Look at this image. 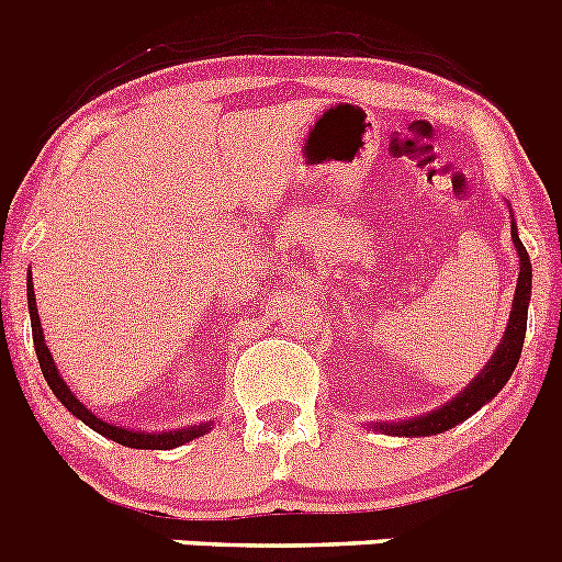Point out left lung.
Listing matches in <instances>:
<instances>
[{
	"label": "left lung",
	"instance_id": "obj_1",
	"mask_svg": "<svg viewBox=\"0 0 562 562\" xmlns=\"http://www.w3.org/2000/svg\"><path fill=\"white\" fill-rule=\"evenodd\" d=\"M513 245L520 258L518 286H515L513 312H509V324H506L504 337H501L495 355L486 360L484 369L479 371L473 382H467V389L450 402H445L441 408L430 411V414H419L414 419L402 422H374V428L385 436H436L445 430L456 428L459 422L470 419L475 411H481L486 402H493L506 385V380L513 376L515 366L520 360V349H524L526 337V312H529V301H532V261L526 252L524 241L518 236V225L513 220Z\"/></svg>",
	"mask_w": 562,
	"mask_h": 562
}]
</instances>
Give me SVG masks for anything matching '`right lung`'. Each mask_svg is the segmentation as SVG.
<instances>
[{
    "mask_svg": "<svg viewBox=\"0 0 562 562\" xmlns=\"http://www.w3.org/2000/svg\"><path fill=\"white\" fill-rule=\"evenodd\" d=\"M27 310H30V324H33V346H36V357H38V366H42V374L47 380L49 391L58 396L64 408L69 411L72 416L89 425V428L95 430V434L106 436V439L117 441L123 448H134V450H171V448H180L186 441L200 439L202 434L211 430V422L205 425H191V428H180V430H162V434H146V430H132V428H121V425H114V422L101 419L95 416L92 411L72 394V389L67 385V380L61 376L58 371L56 360L49 355L47 342H44V331H42V321H38V310H36V292H33V278L27 272Z\"/></svg>",
    "mask_w": 562,
    "mask_h": 562,
    "instance_id": "right-lung-1",
    "label": "right lung"
}]
</instances>
